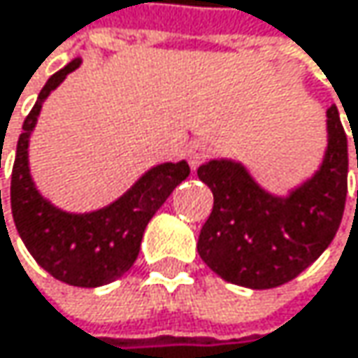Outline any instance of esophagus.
Listing matches in <instances>:
<instances>
[{"label":"esophagus","instance_id":"obj_1","mask_svg":"<svg viewBox=\"0 0 358 358\" xmlns=\"http://www.w3.org/2000/svg\"><path fill=\"white\" fill-rule=\"evenodd\" d=\"M208 159V146L206 144H193L187 148V161L193 169H197Z\"/></svg>","mask_w":358,"mask_h":358}]
</instances>
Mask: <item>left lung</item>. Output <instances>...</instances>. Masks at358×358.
<instances>
[{
  "instance_id": "1",
  "label": "left lung",
  "mask_w": 358,
  "mask_h": 358,
  "mask_svg": "<svg viewBox=\"0 0 358 358\" xmlns=\"http://www.w3.org/2000/svg\"><path fill=\"white\" fill-rule=\"evenodd\" d=\"M325 117L327 146L319 167L283 195L266 191L241 161L220 157L199 165L214 208L197 252L224 281L250 289L279 287L334 241L346 203L348 140L338 108L329 106Z\"/></svg>"
}]
</instances>
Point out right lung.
Segmentation results:
<instances>
[{
    "mask_svg": "<svg viewBox=\"0 0 358 358\" xmlns=\"http://www.w3.org/2000/svg\"><path fill=\"white\" fill-rule=\"evenodd\" d=\"M81 62L79 56L73 58L45 81L35 106L22 123L12 167L10 206L22 243L43 271L66 285L100 287L131 268L146 224L171 191L187 180L191 167L185 159L152 165L121 197L92 212H66L43 197L29 165L31 136L48 96L69 73L79 69Z\"/></svg>",
    "mask_w": 358,
    "mask_h": 358,
    "instance_id": "add662e5",
    "label": "right lung"
}]
</instances>
